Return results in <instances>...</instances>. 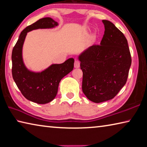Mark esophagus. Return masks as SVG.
<instances>
[{
	"mask_svg": "<svg viewBox=\"0 0 147 147\" xmlns=\"http://www.w3.org/2000/svg\"><path fill=\"white\" fill-rule=\"evenodd\" d=\"M79 66H80V63H79V61L78 60H76L75 63H74V67H75L76 68H79Z\"/></svg>",
	"mask_w": 147,
	"mask_h": 147,
	"instance_id": "34e87169",
	"label": "esophagus"
}]
</instances>
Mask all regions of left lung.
<instances>
[{
    "mask_svg": "<svg viewBox=\"0 0 147 147\" xmlns=\"http://www.w3.org/2000/svg\"><path fill=\"white\" fill-rule=\"evenodd\" d=\"M105 33L100 45L79 55L83 71L82 90L96 103L114 98L127 83L132 63L127 38L109 20H102Z\"/></svg>",
    "mask_w": 147,
    "mask_h": 147,
    "instance_id": "8db88e82",
    "label": "left lung"
}]
</instances>
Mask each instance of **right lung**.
I'll use <instances>...</instances> for the list:
<instances>
[{"mask_svg":"<svg viewBox=\"0 0 147 147\" xmlns=\"http://www.w3.org/2000/svg\"><path fill=\"white\" fill-rule=\"evenodd\" d=\"M58 25V22L50 17L39 19L20 33L12 51L13 80L23 96L29 101L37 104H46L54 99L61 80L73 70L74 59L69 58L62 64H52L42 71H31L23 61V45L29 32L37 29H50Z\"/></svg>","mask_w":147,"mask_h":147,"instance_id":"obj_1","label":"right lung"}]
</instances>
